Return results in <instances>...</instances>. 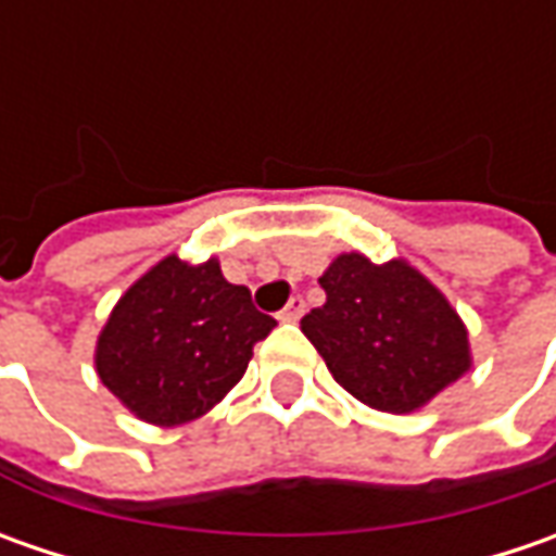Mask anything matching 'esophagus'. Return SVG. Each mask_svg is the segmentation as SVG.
<instances>
[{
    "mask_svg": "<svg viewBox=\"0 0 556 556\" xmlns=\"http://www.w3.org/2000/svg\"><path fill=\"white\" fill-rule=\"evenodd\" d=\"M303 312H306V303H303V296H293L288 306L278 312V318H281V321H300V318H303Z\"/></svg>",
    "mask_w": 556,
    "mask_h": 556,
    "instance_id": "1",
    "label": "esophagus"
}]
</instances>
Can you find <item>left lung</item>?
<instances>
[{"instance_id": "obj_1", "label": "left lung", "mask_w": 556, "mask_h": 556, "mask_svg": "<svg viewBox=\"0 0 556 556\" xmlns=\"http://www.w3.org/2000/svg\"><path fill=\"white\" fill-rule=\"evenodd\" d=\"M325 306L300 328L333 380L377 412L408 415L470 368L467 328L405 260L340 253L318 278Z\"/></svg>"}]
</instances>
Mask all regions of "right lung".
<instances>
[{"mask_svg":"<svg viewBox=\"0 0 556 556\" xmlns=\"http://www.w3.org/2000/svg\"><path fill=\"white\" fill-rule=\"evenodd\" d=\"M271 328L216 260L191 266L173 253L119 296L98 333L96 371L136 417L179 427L223 402Z\"/></svg>","mask_w":556,"mask_h":556,"instance_id":"add662e5","label":"right lung"}]
</instances>
